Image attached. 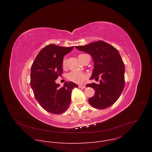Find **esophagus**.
Returning <instances> with one entry per match:
<instances>
[{
  "instance_id": "esophagus-1",
  "label": "esophagus",
  "mask_w": 152,
  "mask_h": 152,
  "mask_svg": "<svg viewBox=\"0 0 152 152\" xmlns=\"http://www.w3.org/2000/svg\"><path fill=\"white\" fill-rule=\"evenodd\" d=\"M79 87L80 88H85L86 87V86H85V85H83V84H80V85H79Z\"/></svg>"
}]
</instances>
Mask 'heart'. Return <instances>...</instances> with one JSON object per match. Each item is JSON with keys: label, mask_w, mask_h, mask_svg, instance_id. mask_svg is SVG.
I'll use <instances>...</instances> for the list:
<instances>
[{"label": "heart", "mask_w": 152, "mask_h": 152, "mask_svg": "<svg viewBox=\"0 0 152 152\" xmlns=\"http://www.w3.org/2000/svg\"><path fill=\"white\" fill-rule=\"evenodd\" d=\"M86 54H80L78 56L79 61H81L82 57ZM62 66L63 67H65L66 66V59H64L62 61ZM86 75L82 72H70L68 76H67V79L70 80L72 81L74 83H82L86 79Z\"/></svg>", "instance_id": "1"}]
</instances>
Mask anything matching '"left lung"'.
Wrapping results in <instances>:
<instances>
[{
	"mask_svg": "<svg viewBox=\"0 0 152 152\" xmlns=\"http://www.w3.org/2000/svg\"><path fill=\"white\" fill-rule=\"evenodd\" d=\"M76 48L93 57L94 67L90 79L98 80L100 78L99 84L86 85L96 91L94 96L88 99L90 104L99 110L111 106L119 98L125 83L124 64L118 50L103 41Z\"/></svg>",
	"mask_w": 152,
	"mask_h": 152,
	"instance_id": "obj_1",
	"label": "left lung"
}]
</instances>
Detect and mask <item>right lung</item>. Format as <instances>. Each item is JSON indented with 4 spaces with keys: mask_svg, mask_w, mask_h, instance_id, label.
<instances>
[{
    "mask_svg": "<svg viewBox=\"0 0 152 152\" xmlns=\"http://www.w3.org/2000/svg\"><path fill=\"white\" fill-rule=\"evenodd\" d=\"M73 48L49 45L40 50L31 66V86L34 96L49 113L60 114L66 111L71 102L72 90L78 86L72 82H66L62 87L55 83L63 72L64 55Z\"/></svg>",
    "mask_w": 152,
    "mask_h": 152,
    "instance_id": "1",
    "label": "right lung"
}]
</instances>
